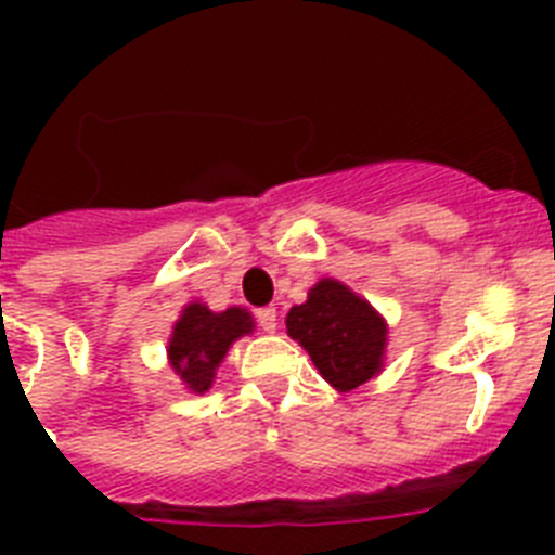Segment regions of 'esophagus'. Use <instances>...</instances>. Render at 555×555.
Here are the masks:
<instances>
[{"instance_id":"34e87169","label":"esophagus","mask_w":555,"mask_h":555,"mask_svg":"<svg viewBox=\"0 0 555 555\" xmlns=\"http://www.w3.org/2000/svg\"><path fill=\"white\" fill-rule=\"evenodd\" d=\"M255 320H258V325H261V331L274 333V327H278V311H274L272 306L258 308V311H255Z\"/></svg>"}]
</instances>
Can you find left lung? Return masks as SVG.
I'll list each match as a JSON object with an SVG mask.
<instances>
[{"mask_svg": "<svg viewBox=\"0 0 555 555\" xmlns=\"http://www.w3.org/2000/svg\"><path fill=\"white\" fill-rule=\"evenodd\" d=\"M288 336L300 341L327 384L350 391L366 384L384 358L386 327L350 288L336 281H320L302 306L286 317Z\"/></svg>", "mask_w": 555, "mask_h": 555, "instance_id": "obj_1", "label": "left lung"}]
</instances>
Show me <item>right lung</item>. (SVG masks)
<instances>
[{"instance_id":"right-lung-1","label":"right lung","mask_w":555,"mask_h":555,"mask_svg":"<svg viewBox=\"0 0 555 555\" xmlns=\"http://www.w3.org/2000/svg\"><path fill=\"white\" fill-rule=\"evenodd\" d=\"M249 331H253V320L244 308H228L222 313H214L194 302L185 308L171 333V366L191 391L210 389L214 370L222 364L228 347Z\"/></svg>"}]
</instances>
